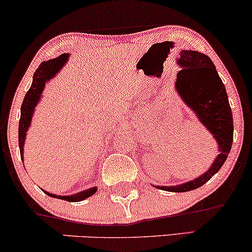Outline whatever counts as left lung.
Instances as JSON below:
<instances>
[{
	"mask_svg": "<svg viewBox=\"0 0 252 252\" xmlns=\"http://www.w3.org/2000/svg\"><path fill=\"white\" fill-rule=\"evenodd\" d=\"M182 70L176 78V90L183 101L196 113L198 119L214 135L220 154L206 173L192 181L179 186L157 187L168 191H188L201 187L221 169L234 140V123L225 86L208 56L198 51H181L178 61Z\"/></svg>",
	"mask_w": 252,
	"mask_h": 252,
	"instance_id": "obj_1",
	"label": "left lung"
}]
</instances>
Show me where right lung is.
<instances>
[{
    "label": "right lung",
    "mask_w": 252,
    "mask_h": 252,
    "mask_svg": "<svg viewBox=\"0 0 252 252\" xmlns=\"http://www.w3.org/2000/svg\"><path fill=\"white\" fill-rule=\"evenodd\" d=\"M67 57H69V55L63 54L60 57L54 58V60L43 62L38 66V69L36 70V72L33 73L32 84H31L30 89L28 90L26 97L23 99V104L21 106V119L20 125H18V145H20L21 158H23L24 140H26L27 131L30 126L31 117H32L33 110H35V106L39 100L40 94H42L43 89L45 86V83L49 79H51L56 74V72H58L62 69L64 63H66ZM95 191H97V188L92 187L88 189V190L80 191L78 194L71 195V196H60V195H54L51 192H44L51 197H57L61 198V200H66L69 202H78L84 200V198L90 197Z\"/></svg>",
    "instance_id": "add662e5"
}]
</instances>
